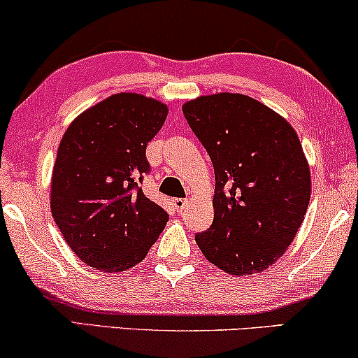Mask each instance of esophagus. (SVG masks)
I'll use <instances>...</instances> for the list:
<instances>
[{"label":"esophagus","mask_w":358,"mask_h":358,"mask_svg":"<svg viewBox=\"0 0 358 358\" xmlns=\"http://www.w3.org/2000/svg\"><path fill=\"white\" fill-rule=\"evenodd\" d=\"M173 206L176 208V212L180 213L185 208V206H187V201H185V199H173Z\"/></svg>","instance_id":"1"}]
</instances>
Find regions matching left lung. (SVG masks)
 Segmentation results:
<instances>
[{
	"instance_id": "8db88e82",
	"label": "left lung",
	"mask_w": 358,
	"mask_h": 358,
	"mask_svg": "<svg viewBox=\"0 0 358 358\" xmlns=\"http://www.w3.org/2000/svg\"><path fill=\"white\" fill-rule=\"evenodd\" d=\"M215 171L213 222L196 235L208 262L236 276L276 263L303 224L310 174L298 134L276 111L241 94L182 106Z\"/></svg>"
}]
</instances>
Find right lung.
<instances>
[{"instance_id": "right-lung-1", "label": "right lung", "mask_w": 358, "mask_h": 358, "mask_svg": "<svg viewBox=\"0 0 358 358\" xmlns=\"http://www.w3.org/2000/svg\"><path fill=\"white\" fill-rule=\"evenodd\" d=\"M168 106L117 94L83 111L64 133L50 184V210L67 245L88 266L129 270L145 259L169 215L143 194L146 146Z\"/></svg>"}]
</instances>
